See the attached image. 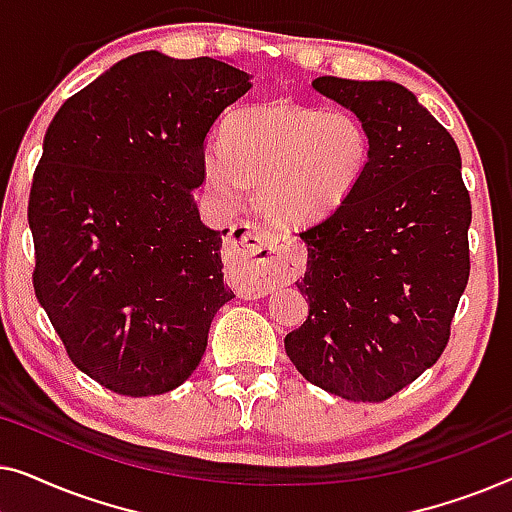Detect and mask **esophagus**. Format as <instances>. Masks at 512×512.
Returning <instances> with one entry per match:
<instances>
[{
	"mask_svg": "<svg viewBox=\"0 0 512 512\" xmlns=\"http://www.w3.org/2000/svg\"><path fill=\"white\" fill-rule=\"evenodd\" d=\"M226 254L247 272L251 291L265 293L291 282L303 270L298 244L286 242L254 223H237L226 237Z\"/></svg>",
	"mask_w": 512,
	"mask_h": 512,
	"instance_id": "1",
	"label": "esophagus"
}]
</instances>
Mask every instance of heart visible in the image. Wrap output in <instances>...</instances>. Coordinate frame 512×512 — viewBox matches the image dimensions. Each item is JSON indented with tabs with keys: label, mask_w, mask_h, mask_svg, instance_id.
Here are the masks:
<instances>
[{
	"label": "heart",
	"mask_w": 512,
	"mask_h": 512,
	"mask_svg": "<svg viewBox=\"0 0 512 512\" xmlns=\"http://www.w3.org/2000/svg\"><path fill=\"white\" fill-rule=\"evenodd\" d=\"M370 160L373 137L354 111L270 102L230 114L202 167L226 205H240L247 184H256L270 221L310 226L352 198Z\"/></svg>",
	"instance_id": "obj_1"
}]
</instances>
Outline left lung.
<instances>
[{"label": "left lung", "mask_w": 512, "mask_h": 512, "mask_svg": "<svg viewBox=\"0 0 512 512\" xmlns=\"http://www.w3.org/2000/svg\"><path fill=\"white\" fill-rule=\"evenodd\" d=\"M312 88L368 125L373 160L352 198L300 233L310 314L284 347L314 387L380 403L445 352L471 272V198L452 135L401 83Z\"/></svg>", "instance_id": "1"}]
</instances>
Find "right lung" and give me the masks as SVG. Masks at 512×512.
Here are the masks:
<instances>
[{
    "mask_svg": "<svg viewBox=\"0 0 512 512\" xmlns=\"http://www.w3.org/2000/svg\"><path fill=\"white\" fill-rule=\"evenodd\" d=\"M251 76L158 51L116 62L58 109L27 221L34 293L81 373L123 396L184 384L223 284L221 237L200 221L205 142Z\"/></svg>",
    "mask_w": 512,
    "mask_h": 512,
    "instance_id": "obj_1",
    "label": "right lung"
}]
</instances>
